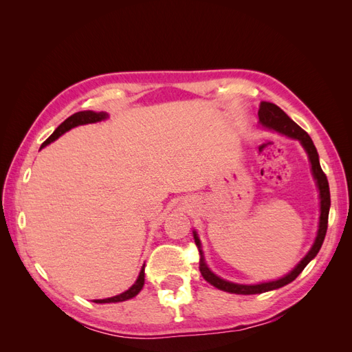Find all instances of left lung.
<instances>
[{
    "label": "left lung",
    "instance_id": "8db88e82",
    "mask_svg": "<svg viewBox=\"0 0 352 352\" xmlns=\"http://www.w3.org/2000/svg\"><path fill=\"white\" fill-rule=\"evenodd\" d=\"M258 119H260L261 126L267 127V129L279 132V133H283L286 136L292 138V140H298L302 144L304 150L308 154V158H310L313 176L317 182L318 190H320V223H318V232H317V238L314 241V245L311 247V250L308 251L305 257L301 260V263L298 264L289 274H286L285 278H282L279 280L260 283V285H238V283H232V282L220 279L219 276H216L207 267V264L204 261V255H202V250H201V242L197 236V233L194 232V239H195V243H197L198 251H199V272L202 274V278H204L212 286H216L217 289L226 291L230 294H239V295L263 294L267 291L278 289V287H282L287 283H291L292 280H295L296 276L305 269V265L316 257L317 252L322 248V243L324 241L326 230H327V219H329V208H330L329 182H327V177H326L324 172L320 167V163H318V154H317L316 146L311 141V138L308 136V133L304 129H301V127L298 126L292 119H289V116H287L283 110H280L276 104L263 101L260 104V109H258Z\"/></svg>",
    "mask_w": 352,
    "mask_h": 352
}]
</instances>
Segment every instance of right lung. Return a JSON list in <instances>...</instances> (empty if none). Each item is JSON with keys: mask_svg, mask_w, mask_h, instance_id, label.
I'll return each mask as SVG.
<instances>
[{"mask_svg": "<svg viewBox=\"0 0 352 352\" xmlns=\"http://www.w3.org/2000/svg\"><path fill=\"white\" fill-rule=\"evenodd\" d=\"M107 117H109V114L104 113V111H100V113H95V111H79V113H74L70 117H67V119L63 122L54 132H52V135L48 138V140L44 144H42L41 148H44L45 145L51 144L52 141H56L58 136H61L65 132L70 131L72 127H74V126L87 124V123H95V122H100V120L107 119ZM144 283H145V264L142 265V270H141L140 276H138L136 282L126 292H123L120 295L111 296V298H105V300H95V302L105 304V302H122V301H126V300H131V298H133L135 295L140 294Z\"/></svg>", "mask_w": 352, "mask_h": 352, "instance_id": "right-lung-1", "label": "right lung"}]
</instances>
